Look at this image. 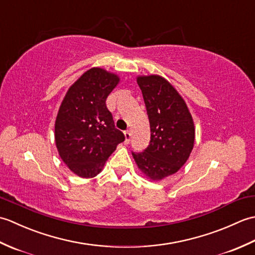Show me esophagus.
I'll return each mask as SVG.
<instances>
[{
    "mask_svg": "<svg viewBox=\"0 0 255 255\" xmlns=\"http://www.w3.org/2000/svg\"><path fill=\"white\" fill-rule=\"evenodd\" d=\"M124 134H125V142L128 144L129 142H130V131L126 130L124 132Z\"/></svg>",
    "mask_w": 255,
    "mask_h": 255,
    "instance_id": "34e87169",
    "label": "esophagus"
}]
</instances>
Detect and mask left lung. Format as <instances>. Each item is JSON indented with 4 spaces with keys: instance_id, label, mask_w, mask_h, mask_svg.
<instances>
[{
    "instance_id": "1",
    "label": "left lung",
    "mask_w": 255,
    "mask_h": 255,
    "mask_svg": "<svg viewBox=\"0 0 255 255\" xmlns=\"http://www.w3.org/2000/svg\"><path fill=\"white\" fill-rule=\"evenodd\" d=\"M150 122L149 147L132 156L150 181H162L186 163L195 142V126L181 94L158 74L138 75Z\"/></svg>"
}]
</instances>
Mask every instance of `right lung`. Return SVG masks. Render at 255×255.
<instances>
[{
  "label": "right lung",
  "mask_w": 255,
  "mask_h": 255,
  "mask_svg": "<svg viewBox=\"0 0 255 255\" xmlns=\"http://www.w3.org/2000/svg\"><path fill=\"white\" fill-rule=\"evenodd\" d=\"M119 82L118 74L91 68L70 86L59 107L55 122L58 153L69 170L82 178L100 174L125 139L105 104Z\"/></svg>",
  "instance_id": "obj_1"
}]
</instances>
